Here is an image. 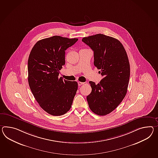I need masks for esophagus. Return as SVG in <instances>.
I'll return each mask as SVG.
<instances>
[{
	"mask_svg": "<svg viewBox=\"0 0 158 158\" xmlns=\"http://www.w3.org/2000/svg\"><path fill=\"white\" fill-rule=\"evenodd\" d=\"M78 85L79 86H81V85H84L85 84V83L84 82H81V81H78Z\"/></svg>",
	"mask_w": 158,
	"mask_h": 158,
	"instance_id": "obj_1",
	"label": "esophagus"
}]
</instances>
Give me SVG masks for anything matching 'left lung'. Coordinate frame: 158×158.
I'll return each instance as SVG.
<instances>
[{"label":"left lung","mask_w":158,"mask_h":158,"mask_svg":"<svg viewBox=\"0 0 158 158\" xmlns=\"http://www.w3.org/2000/svg\"><path fill=\"white\" fill-rule=\"evenodd\" d=\"M82 41L94 51V65L103 78L100 83L89 81L92 88L87 96L89 107L96 115L113 111L127 94L130 67L126 51L119 40L103 34L85 37Z\"/></svg>","instance_id":"obj_1"}]
</instances>
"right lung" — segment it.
Here are the masks:
<instances>
[{
  "label": "right lung",
  "instance_id": "obj_1",
  "mask_svg": "<svg viewBox=\"0 0 158 158\" xmlns=\"http://www.w3.org/2000/svg\"><path fill=\"white\" fill-rule=\"evenodd\" d=\"M78 39L60 36L39 40L28 60V81L31 92L43 110L53 116L69 111L77 90V81L59 77L65 64V51Z\"/></svg>",
  "mask_w": 158,
  "mask_h": 158
}]
</instances>
